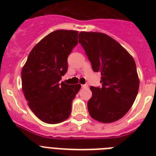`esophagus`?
Segmentation results:
<instances>
[{"instance_id":"obj_1","label":"esophagus","mask_w":156,"mask_h":156,"mask_svg":"<svg viewBox=\"0 0 156 156\" xmlns=\"http://www.w3.org/2000/svg\"><path fill=\"white\" fill-rule=\"evenodd\" d=\"M81 87H82V88H87V85L83 84V85H81Z\"/></svg>"}]
</instances>
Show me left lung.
Listing matches in <instances>:
<instances>
[{
    "label": "left lung",
    "mask_w": 156,
    "mask_h": 156,
    "mask_svg": "<svg viewBox=\"0 0 156 156\" xmlns=\"http://www.w3.org/2000/svg\"><path fill=\"white\" fill-rule=\"evenodd\" d=\"M81 44L94 72L101 73V87H90V116L104 123L119 120L134 102L139 89L136 64L127 51L109 36L80 32Z\"/></svg>",
    "instance_id": "left-lung-1"
}]
</instances>
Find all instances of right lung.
Returning a JSON list of instances; mask_svg holds the SVG:
<instances>
[{"label":"right lung","mask_w":156,"mask_h":156,"mask_svg":"<svg viewBox=\"0 0 156 156\" xmlns=\"http://www.w3.org/2000/svg\"><path fill=\"white\" fill-rule=\"evenodd\" d=\"M78 31L52 32L35 45L22 69V89L32 112L41 121L55 124L67 119L80 84L60 83L67 58L77 44Z\"/></svg>","instance_id":"right-lung-1"}]
</instances>
